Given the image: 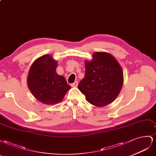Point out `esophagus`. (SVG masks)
<instances>
[{
  "mask_svg": "<svg viewBox=\"0 0 156 156\" xmlns=\"http://www.w3.org/2000/svg\"><path fill=\"white\" fill-rule=\"evenodd\" d=\"M78 82L77 81H76V82H74V83H71V86L72 87H77L78 86Z\"/></svg>",
  "mask_w": 156,
  "mask_h": 156,
  "instance_id": "1",
  "label": "esophagus"
}]
</instances>
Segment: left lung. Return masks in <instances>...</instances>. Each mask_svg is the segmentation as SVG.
Masks as SVG:
<instances>
[{
    "instance_id": "1",
    "label": "left lung",
    "mask_w": 156,
    "mask_h": 156,
    "mask_svg": "<svg viewBox=\"0 0 156 156\" xmlns=\"http://www.w3.org/2000/svg\"><path fill=\"white\" fill-rule=\"evenodd\" d=\"M93 60L86 61L85 77L78 87L89 103L104 106L112 103L123 85V70L118 62L108 53L95 52Z\"/></svg>"
}]
</instances>
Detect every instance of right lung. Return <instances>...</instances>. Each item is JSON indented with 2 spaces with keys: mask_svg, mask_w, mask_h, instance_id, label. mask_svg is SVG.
Masks as SVG:
<instances>
[{
  "mask_svg": "<svg viewBox=\"0 0 156 156\" xmlns=\"http://www.w3.org/2000/svg\"><path fill=\"white\" fill-rule=\"evenodd\" d=\"M57 64L50 55H44L34 62L29 70V90L37 99L46 105L59 103L70 89L64 76L56 73Z\"/></svg>",
  "mask_w": 156,
  "mask_h": 156,
  "instance_id": "add662e5",
  "label": "right lung"
}]
</instances>
